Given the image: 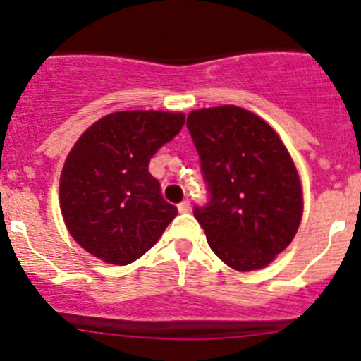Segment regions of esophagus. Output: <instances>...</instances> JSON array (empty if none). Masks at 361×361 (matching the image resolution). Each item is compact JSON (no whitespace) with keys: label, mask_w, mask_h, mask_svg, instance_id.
Wrapping results in <instances>:
<instances>
[{"label":"esophagus","mask_w":361,"mask_h":361,"mask_svg":"<svg viewBox=\"0 0 361 361\" xmlns=\"http://www.w3.org/2000/svg\"><path fill=\"white\" fill-rule=\"evenodd\" d=\"M178 211H180V213H188V211H190V201H188V199L181 201L178 204Z\"/></svg>","instance_id":"34e87169"}]
</instances>
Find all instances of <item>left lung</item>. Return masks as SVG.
I'll return each instance as SVG.
<instances>
[{
	"instance_id": "obj_1",
	"label": "left lung",
	"mask_w": 361,
	"mask_h": 361,
	"mask_svg": "<svg viewBox=\"0 0 361 361\" xmlns=\"http://www.w3.org/2000/svg\"><path fill=\"white\" fill-rule=\"evenodd\" d=\"M187 127L209 195L194 207L207 245L235 271L265 267L292 243L302 218L288 150L267 122L239 106L195 110Z\"/></svg>"
}]
</instances>
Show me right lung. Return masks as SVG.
Returning <instances> with one entry per match:
<instances>
[{
    "label": "right lung",
    "mask_w": 361,
    "mask_h": 361,
    "mask_svg": "<svg viewBox=\"0 0 361 361\" xmlns=\"http://www.w3.org/2000/svg\"><path fill=\"white\" fill-rule=\"evenodd\" d=\"M183 113L116 111L82 134L61 174V209L83 250L115 265L147 253L178 209L148 164L181 130Z\"/></svg>",
    "instance_id": "obj_1"
}]
</instances>
